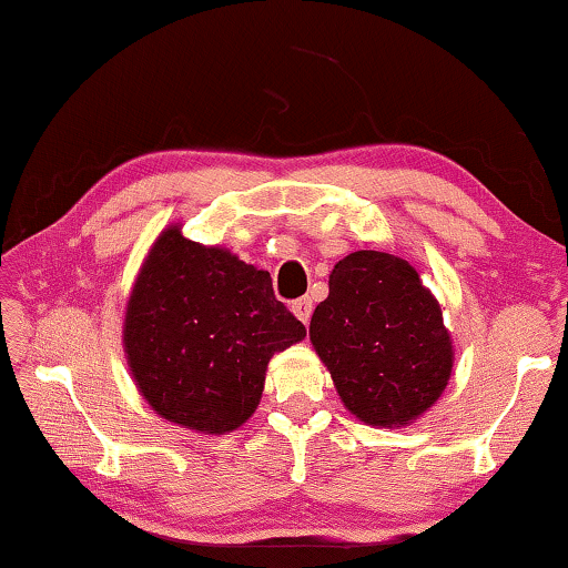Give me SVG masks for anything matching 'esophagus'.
I'll list each match as a JSON object with an SVG mask.
<instances>
[{
	"label": "esophagus",
	"instance_id": "obj_1",
	"mask_svg": "<svg viewBox=\"0 0 568 568\" xmlns=\"http://www.w3.org/2000/svg\"><path fill=\"white\" fill-rule=\"evenodd\" d=\"M291 311L295 313V318L301 323H311V315H313V301L311 297H297V301H293Z\"/></svg>",
	"mask_w": 568,
	"mask_h": 568
}]
</instances>
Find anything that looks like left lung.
<instances>
[{
	"label": "left lung",
	"mask_w": 568,
	"mask_h": 568,
	"mask_svg": "<svg viewBox=\"0 0 568 568\" xmlns=\"http://www.w3.org/2000/svg\"><path fill=\"white\" fill-rule=\"evenodd\" d=\"M311 341L335 390L368 426H406L448 386L454 345L440 305L406 261L358 250L335 263Z\"/></svg>",
	"instance_id": "1"
}]
</instances>
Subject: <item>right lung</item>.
I'll list each match as a JSON object with an SVG mask.
<instances>
[{
  "label": "right lung",
  "instance_id": "1",
  "mask_svg": "<svg viewBox=\"0 0 568 568\" xmlns=\"http://www.w3.org/2000/svg\"><path fill=\"white\" fill-rule=\"evenodd\" d=\"M122 335L152 410L223 436L253 416L267 361L303 341L305 325L275 297L271 273L170 225L140 267Z\"/></svg>",
  "mask_w": 568,
  "mask_h": 568
}]
</instances>
